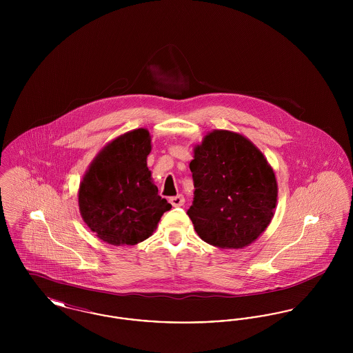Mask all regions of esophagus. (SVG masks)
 <instances>
[{
  "instance_id": "obj_1",
  "label": "esophagus",
  "mask_w": 353,
  "mask_h": 353,
  "mask_svg": "<svg viewBox=\"0 0 353 353\" xmlns=\"http://www.w3.org/2000/svg\"><path fill=\"white\" fill-rule=\"evenodd\" d=\"M169 202H170L173 206H181V205H184V196H183V194L173 196V197H170V199H169Z\"/></svg>"
}]
</instances>
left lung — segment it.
<instances>
[{
  "mask_svg": "<svg viewBox=\"0 0 353 353\" xmlns=\"http://www.w3.org/2000/svg\"><path fill=\"white\" fill-rule=\"evenodd\" d=\"M194 197L188 216L202 241L241 249L269 226L278 186L259 150L242 134L213 131L190 161Z\"/></svg>",
  "mask_w": 353,
  "mask_h": 353,
  "instance_id": "left-lung-1",
  "label": "left lung"
}]
</instances>
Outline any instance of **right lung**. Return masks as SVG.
<instances>
[{"label":"right lung","mask_w":353,"mask_h":353,"mask_svg":"<svg viewBox=\"0 0 353 353\" xmlns=\"http://www.w3.org/2000/svg\"><path fill=\"white\" fill-rule=\"evenodd\" d=\"M150 152V132L134 130L104 147L84 174L79 210L101 241L115 246L143 242L172 208L151 183Z\"/></svg>","instance_id":"right-lung-1"}]
</instances>
